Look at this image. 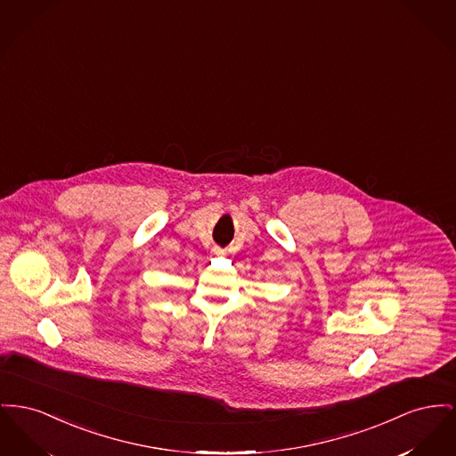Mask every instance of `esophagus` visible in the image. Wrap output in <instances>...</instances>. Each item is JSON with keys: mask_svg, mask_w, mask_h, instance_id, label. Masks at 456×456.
<instances>
[{"mask_svg": "<svg viewBox=\"0 0 456 456\" xmlns=\"http://www.w3.org/2000/svg\"><path fill=\"white\" fill-rule=\"evenodd\" d=\"M214 255L215 256H220V255H224V249H220V248H214Z\"/></svg>", "mask_w": 456, "mask_h": 456, "instance_id": "34e87169", "label": "esophagus"}]
</instances>
